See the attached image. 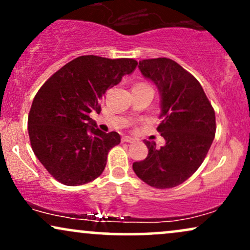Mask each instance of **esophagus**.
<instances>
[{
	"instance_id": "esophagus-1",
	"label": "esophagus",
	"mask_w": 250,
	"mask_h": 250,
	"mask_svg": "<svg viewBox=\"0 0 250 250\" xmlns=\"http://www.w3.org/2000/svg\"><path fill=\"white\" fill-rule=\"evenodd\" d=\"M135 141L134 137L131 136H123L122 137V142H127V143H133Z\"/></svg>"
}]
</instances>
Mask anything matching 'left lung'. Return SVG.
<instances>
[{
	"label": "left lung",
	"mask_w": 250,
	"mask_h": 250,
	"mask_svg": "<svg viewBox=\"0 0 250 250\" xmlns=\"http://www.w3.org/2000/svg\"><path fill=\"white\" fill-rule=\"evenodd\" d=\"M142 76L156 85L160 94L157 130L165 146L145 141L148 155L133 163L135 174L151 187L173 188L199 169L215 137V113L195 77L173 60H142Z\"/></svg>",
	"instance_id": "8db88e82"
}]
</instances>
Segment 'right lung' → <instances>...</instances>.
Listing matches in <instances>:
<instances>
[{
  "instance_id": "right-lung-1",
  "label": "right lung",
  "mask_w": 250,
  "mask_h": 250,
  "mask_svg": "<svg viewBox=\"0 0 250 250\" xmlns=\"http://www.w3.org/2000/svg\"><path fill=\"white\" fill-rule=\"evenodd\" d=\"M136 65L133 59L80 56L63 65L37 91L28 117L31 148L59 182L81 186L104 170L109 150L121 137L116 131L100 130L89 114L101 111L105 91Z\"/></svg>"
}]
</instances>
